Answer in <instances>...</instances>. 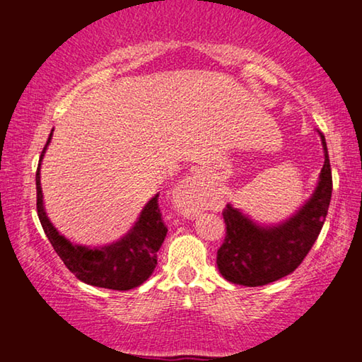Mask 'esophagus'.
<instances>
[{"label": "esophagus", "instance_id": "1", "mask_svg": "<svg viewBox=\"0 0 362 362\" xmlns=\"http://www.w3.org/2000/svg\"><path fill=\"white\" fill-rule=\"evenodd\" d=\"M174 198L180 211L187 214H195L198 209L202 208V202H199V195L197 190V183H193L192 180L182 182L180 185L177 187Z\"/></svg>", "mask_w": 362, "mask_h": 362}]
</instances>
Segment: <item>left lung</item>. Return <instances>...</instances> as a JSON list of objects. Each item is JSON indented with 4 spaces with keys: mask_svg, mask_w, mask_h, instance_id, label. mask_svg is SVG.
<instances>
[{
    "mask_svg": "<svg viewBox=\"0 0 362 362\" xmlns=\"http://www.w3.org/2000/svg\"><path fill=\"white\" fill-rule=\"evenodd\" d=\"M325 151L319 187L300 211L278 228H258L228 204L223 209L226 237L216 263L230 283L263 286L288 276L315 244L325 223L332 198V167L325 136L319 132Z\"/></svg>",
    "mask_w": 362,
    "mask_h": 362,
    "instance_id": "1",
    "label": "left lung"
}]
</instances>
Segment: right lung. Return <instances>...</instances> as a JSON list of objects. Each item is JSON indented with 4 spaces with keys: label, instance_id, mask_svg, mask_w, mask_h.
I'll return each mask as SVG.
<instances>
[{
    "label": "right lung",
    "instance_id": "add662e5",
    "mask_svg": "<svg viewBox=\"0 0 362 362\" xmlns=\"http://www.w3.org/2000/svg\"><path fill=\"white\" fill-rule=\"evenodd\" d=\"M50 138L52 134L43 146L40 160ZM39 172L40 163L35 174L37 214L52 247L69 272L86 284L115 291L133 289L146 281L158 265V252L167 235V226L159 209V195L144 206L138 223L122 240L102 249H86L64 239L48 221L43 211Z\"/></svg>",
    "mask_w": 362,
    "mask_h": 362
}]
</instances>
